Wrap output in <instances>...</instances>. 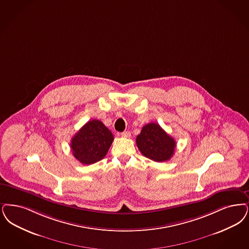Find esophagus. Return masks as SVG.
Masks as SVG:
<instances>
[{"label": "esophagus", "instance_id": "obj_1", "mask_svg": "<svg viewBox=\"0 0 249 249\" xmlns=\"http://www.w3.org/2000/svg\"><path fill=\"white\" fill-rule=\"evenodd\" d=\"M122 138H129L130 137V132L129 131H124L121 133Z\"/></svg>", "mask_w": 249, "mask_h": 249}]
</instances>
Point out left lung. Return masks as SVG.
Instances as JSON below:
<instances>
[{
	"instance_id": "left-lung-1",
	"label": "left lung",
	"mask_w": 249,
	"mask_h": 249,
	"mask_svg": "<svg viewBox=\"0 0 249 249\" xmlns=\"http://www.w3.org/2000/svg\"><path fill=\"white\" fill-rule=\"evenodd\" d=\"M140 152L147 159L163 162L171 159L176 142L157 123H148L142 127L136 137Z\"/></svg>"
}]
</instances>
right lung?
Instances as JSON below:
<instances>
[{
	"mask_svg": "<svg viewBox=\"0 0 249 249\" xmlns=\"http://www.w3.org/2000/svg\"><path fill=\"white\" fill-rule=\"evenodd\" d=\"M114 141V136L102 121H88L71 139L70 147L76 160L90 165L103 160Z\"/></svg>",
	"mask_w": 249,
	"mask_h": 249,
	"instance_id": "obj_1",
	"label": "right lung"
}]
</instances>
